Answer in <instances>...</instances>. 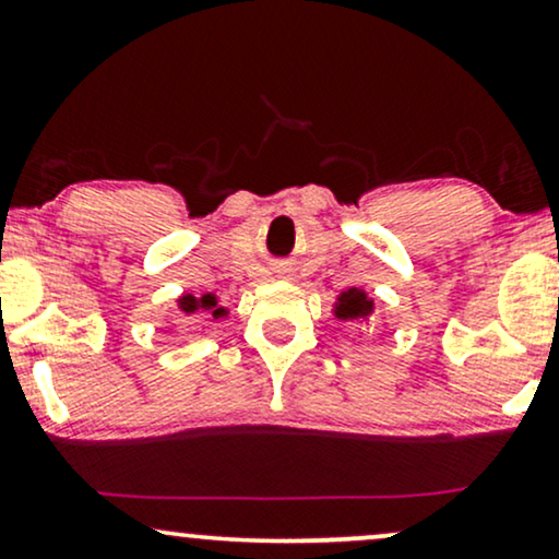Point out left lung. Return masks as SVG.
I'll list each match as a JSON object with an SVG mask.
<instances>
[{
    "label": "left lung",
    "mask_w": 559,
    "mask_h": 559,
    "mask_svg": "<svg viewBox=\"0 0 559 559\" xmlns=\"http://www.w3.org/2000/svg\"><path fill=\"white\" fill-rule=\"evenodd\" d=\"M337 320L353 322L358 328L366 330L373 322V301L358 288H348V292L341 294V299L335 304Z\"/></svg>",
    "instance_id": "obj_1"
}]
</instances>
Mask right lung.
Here are the masks:
<instances>
[{"label": "right lung", "mask_w": 559, "mask_h": 559, "mask_svg": "<svg viewBox=\"0 0 559 559\" xmlns=\"http://www.w3.org/2000/svg\"><path fill=\"white\" fill-rule=\"evenodd\" d=\"M178 304H180V312L186 314V317L198 314V312H211L214 317H222L224 314V309L216 307L214 294H203L201 299H195V296L188 294V296H180Z\"/></svg>", "instance_id": "add662e5"}]
</instances>
